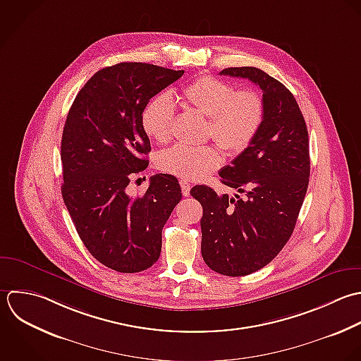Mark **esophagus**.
Listing matches in <instances>:
<instances>
[{
  "label": "esophagus",
  "instance_id": "obj_1",
  "mask_svg": "<svg viewBox=\"0 0 361 361\" xmlns=\"http://www.w3.org/2000/svg\"><path fill=\"white\" fill-rule=\"evenodd\" d=\"M180 185H181V191H183V195L184 197H188L190 195V190H191V185L187 180H180Z\"/></svg>",
  "mask_w": 361,
  "mask_h": 361
}]
</instances>
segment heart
Listing matches in <instances>:
<instances>
[{"mask_svg": "<svg viewBox=\"0 0 361 361\" xmlns=\"http://www.w3.org/2000/svg\"><path fill=\"white\" fill-rule=\"evenodd\" d=\"M183 102L209 116L208 135L229 153H240L250 146L264 121V102L253 90H238L214 75H202L180 94ZM176 106L169 94L153 97L142 111L146 135L159 143L171 137ZM222 161L215 146L176 145L159 156V167L170 174L198 180L208 176Z\"/></svg>", "mask_w": 361, "mask_h": 361, "instance_id": "1", "label": "heart"}]
</instances>
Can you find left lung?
Wrapping results in <instances>:
<instances>
[{"instance_id": "obj_1", "label": "left lung", "mask_w": 361, "mask_h": 361, "mask_svg": "<svg viewBox=\"0 0 361 361\" xmlns=\"http://www.w3.org/2000/svg\"><path fill=\"white\" fill-rule=\"evenodd\" d=\"M219 74L247 78L263 91L264 121L221 181L245 193L218 195L195 185L191 195L202 205L201 253L207 266L240 277L267 266L291 238L311 171L308 129L291 91L256 67H229Z\"/></svg>"}]
</instances>
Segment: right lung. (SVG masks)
<instances>
[{
  "instance_id": "obj_1",
  "label": "right lung",
  "mask_w": 361,
  "mask_h": 361,
  "mask_svg": "<svg viewBox=\"0 0 361 361\" xmlns=\"http://www.w3.org/2000/svg\"><path fill=\"white\" fill-rule=\"evenodd\" d=\"M184 70L118 63L97 71L77 94L61 136V195L87 250L119 273L152 267L161 231L181 201L178 180L156 174L143 197L126 194L147 164L150 140L142 111Z\"/></svg>"
}]
</instances>
